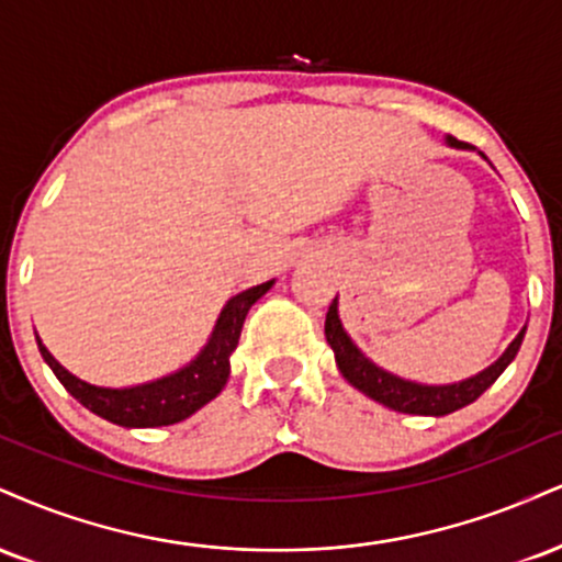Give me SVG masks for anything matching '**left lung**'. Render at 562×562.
Here are the masks:
<instances>
[{
	"mask_svg": "<svg viewBox=\"0 0 562 562\" xmlns=\"http://www.w3.org/2000/svg\"><path fill=\"white\" fill-rule=\"evenodd\" d=\"M448 146L471 148L469 144H463V140L450 138V135ZM324 335H327L329 348L335 350L337 369L342 371V376H346L356 390H361L363 395H369L371 401L387 405L392 411H401V414L445 416L463 408V405L474 403L476 397L482 395L505 369H508V363L518 353L520 342H524L526 329H520L516 340L510 342L508 350H505L492 367H486L484 371H479L476 376H469V380L456 384H418L411 380H401V376L390 374V371L376 367L374 361H369V358L356 348V342L350 340L346 329H342L340 316H337V299L329 303L327 322H324Z\"/></svg>",
	"mask_w": 562,
	"mask_h": 562,
	"instance_id": "1",
	"label": "left lung"
}]
</instances>
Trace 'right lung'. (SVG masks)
I'll return each mask as SVG.
<instances>
[{
	"label": "right lung",
	"mask_w": 562,
	"mask_h": 562,
	"mask_svg": "<svg viewBox=\"0 0 562 562\" xmlns=\"http://www.w3.org/2000/svg\"><path fill=\"white\" fill-rule=\"evenodd\" d=\"M274 285V280L261 282V285L243 290L233 295L227 306L222 308L220 319L214 324V333L199 356L193 358L188 367H182L175 374L161 376V380L135 384V387H97L78 380L70 374L63 363L54 358L42 340L36 337L38 350H42L44 361L49 363L65 390L88 411L106 418V422L120 424V427H167V424H178L182 418L204 408L209 401L220 395L222 387L227 384L229 376V356L238 348L243 322H246L248 308Z\"/></svg>",
	"instance_id": "add662e5"
}]
</instances>
